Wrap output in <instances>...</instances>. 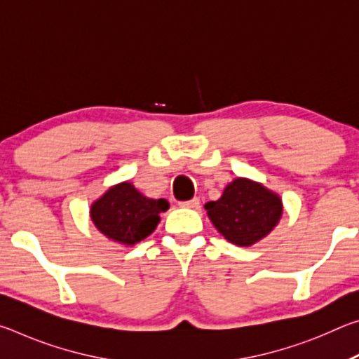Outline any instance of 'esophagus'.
Wrapping results in <instances>:
<instances>
[{
	"label": "esophagus",
	"mask_w": 359,
	"mask_h": 359,
	"mask_svg": "<svg viewBox=\"0 0 359 359\" xmlns=\"http://www.w3.org/2000/svg\"><path fill=\"white\" fill-rule=\"evenodd\" d=\"M180 208H187V209H199V199L198 198H193L190 201H184L180 203Z\"/></svg>",
	"instance_id": "obj_1"
}]
</instances>
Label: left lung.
<instances>
[{"mask_svg": "<svg viewBox=\"0 0 359 359\" xmlns=\"http://www.w3.org/2000/svg\"><path fill=\"white\" fill-rule=\"evenodd\" d=\"M218 233L231 244L250 247L264 239L280 222L282 198L259 182L238 177L217 201L204 205Z\"/></svg>", "mask_w": 359, "mask_h": 359, "instance_id": "obj_1", "label": "left lung"}]
</instances>
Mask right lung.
<instances>
[{
    "label": "right lung",
    "mask_w": 359,
    "mask_h": 359,
    "mask_svg": "<svg viewBox=\"0 0 359 359\" xmlns=\"http://www.w3.org/2000/svg\"><path fill=\"white\" fill-rule=\"evenodd\" d=\"M166 199H151L125 180L112 185L90 205V218L101 234L120 245L133 247L154 233Z\"/></svg>",
    "instance_id": "obj_1"
}]
</instances>
